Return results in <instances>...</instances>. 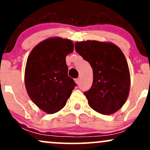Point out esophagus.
I'll list each match as a JSON object with an SVG mask.
<instances>
[{
  "label": "esophagus",
  "instance_id": "esophagus-1",
  "mask_svg": "<svg viewBox=\"0 0 150 150\" xmlns=\"http://www.w3.org/2000/svg\"><path fill=\"white\" fill-rule=\"evenodd\" d=\"M75 82H76L77 84H79V83H80V79H79V78L75 79Z\"/></svg>",
  "mask_w": 150,
  "mask_h": 150
}]
</instances>
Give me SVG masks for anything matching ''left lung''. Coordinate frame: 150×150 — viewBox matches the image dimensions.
<instances>
[{"mask_svg":"<svg viewBox=\"0 0 150 150\" xmlns=\"http://www.w3.org/2000/svg\"><path fill=\"white\" fill-rule=\"evenodd\" d=\"M75 51L93 70L91 88L84 92L91 108L104 115L116 112L125 104L130 85L128 63L118 46L97 41L76 42Z\"/></svg>","mask_w":150,"mask_h":150,"instance_id":"obj_1","label":"left lung"}]
</instances>
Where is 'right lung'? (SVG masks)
<instances>
[{
  "label": "right lung",
  "instance_id": "obj_1",
  "mask_svg": "<svg viewBox=\"0 0 150 150\" xmlns=\"http://www.w3.org/2000/svg\"><path fill=\"white\" fill-rule=\"evenodd\" d=\"M72 41L51 38L31 51L25 68V82L30 99L44 112H58L65 106L76 86L68 75L65 61L73 51Z\"/></svg>",
  "mask_w": 150,
  "mask_h": 150
}]
</instances>
